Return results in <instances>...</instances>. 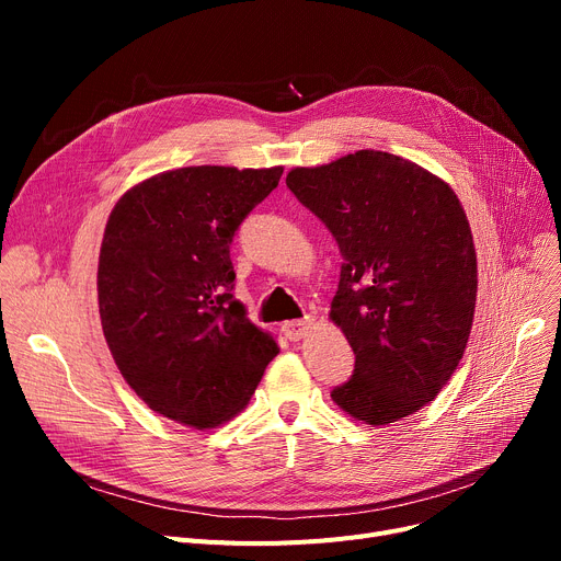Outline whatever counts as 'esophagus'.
Masks as SVG:
<instances>
[{"mask_svg":"<svg viewBox=\"0 0 561 561\" xmlns=\"http://www.w3.org/2000/svg\"><path fill=\"white\" fill-rule=\"evenodd\" d=\"M313 328V320L311 318H302V320H288L282 325V332L288 341H300L305 339Z\"/></svg>","mask_w":561,"mask_h":561,"instance_id":"1","label":"esophagus"}]
</instances>
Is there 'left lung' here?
Wrapping results in <instances>:
<instances>
[{
	"label": "left lung",
	"mask_w": 561,
	"mask_h": 561,
	"mask_svg": "<svg viewBox=\"0 0 561 561\" xmlns=\"http://www.w3.org/2000/svg\"><path fill=\"white\" fill-rule=\"evenodd\" d=\"M286 186L339 243L330 318L355 352L332 391L352 419L379 427L432 402L473 328L478 254L455 191L419 163L359 150L293 168Z\"/></svg>",
	"instance_id": "1"
}]
</instances>
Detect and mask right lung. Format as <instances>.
I'll return each mask as SVG.
<instances>
[{
	"label": "right lung",
	"instance_id": "add662e5",
	"mask_svg": "<svg viewBox=\"0 0 561 561\" xmlns=\"http://www.w3.org/2000/svg\"><path fill=\"white\" fill-rule=\"evenodd\" d=\"M284 168L191 165L131 186L108 216L98 300L117 370L157 414L209 430L245 409L277 357L233 298L229 245Z\"/></svg>",
	"mask_w": 561,
	"mask_h": 561
}]
</instances>
